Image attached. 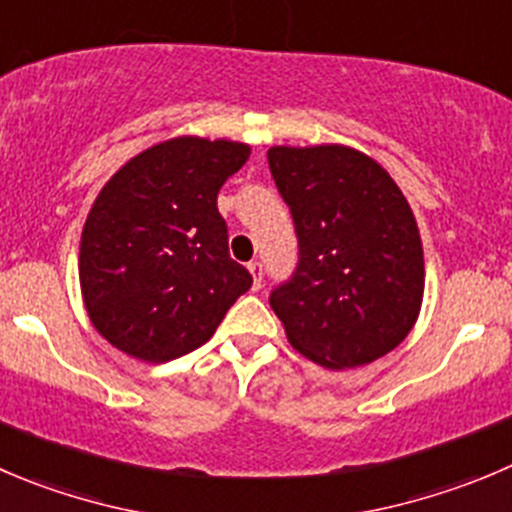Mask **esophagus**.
<instances>
[{
	"mask_svg": "<svg viewBox=\"0 0 512 512\" xmlns=\"http://www.w3.org/2000/svg\"><path fill=\"white\" fill-rule=\"evenodd\" d=\"M248 271H251L253 289H259V286H261V276H264V269H261L259 261H251V264H248Z\"/></svg>",
	"mask_w": 512,
	"mask_h": 512,
	"instance_id": "obj_1",
	"label": "esophagus"
}]
</instances>
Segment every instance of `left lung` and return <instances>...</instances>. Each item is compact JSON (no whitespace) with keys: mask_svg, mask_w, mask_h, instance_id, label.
Returning a JSON list of instances; mask_svg holds the SVG:
<instances>
[{"mask_svg":"<svg viewBox=\"0 0 512 512\" xmlns=\"http://www.w3.org/2000/svg\"><path fill=\"white\" fill-rule=\"evenodd\" d=\"M269 165L299 236V266L271 294L291 347L326 369L377 362L405 342L425 296V253L405 193L342 143L274 145Z\"/></svg>","mask_w":512,"mask_h":512,"instance_id":"8db88e82","label":"left lung"}]
</instances>
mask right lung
<instances>
[{
  "label": "right lung",
  "instance_id": "right-lung-1",
  "mask_svg": "<svg viewBox=\"0 0 512 512\" xmlns=\"http://www.w3.org/2000/svg\"><path fill=\"white\" fill-rule=\"evenodd\" d=\"M251 145L178 135L133 155L97 193L80 238V291L100 337L163 364L206 344L251 289L228 256L216 198Z\"/></svg>",
  "mask_w": 512,
  "mask_h": 512
}]
</instances>
